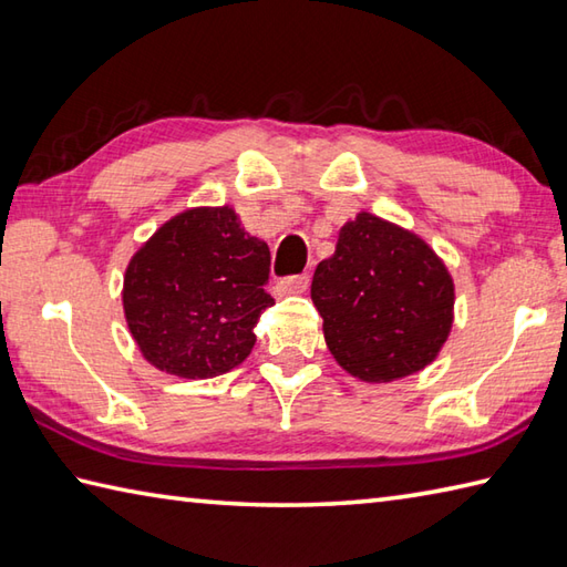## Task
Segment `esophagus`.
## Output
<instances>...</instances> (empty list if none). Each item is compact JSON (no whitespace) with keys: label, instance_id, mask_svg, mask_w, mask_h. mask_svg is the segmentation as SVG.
Returning a JSON list of instances; mask_svg holds the SVG:
<instances>
[{"label":"esophagus","instance_id":"obj_1","mask_svg":"<svg viewBox=\"0 0 567 567\" xmlns=\"http://www.w3.org/2000/svg\"><path fill=\"white\" fill-rule=\"evenodd\" d=\"M309 287V275H290V277H282V280H277L275 285V292L277 297H285V295H302L307 292Z\"/></svg>","mask_w":567,"mask_h":567}]
</instances>
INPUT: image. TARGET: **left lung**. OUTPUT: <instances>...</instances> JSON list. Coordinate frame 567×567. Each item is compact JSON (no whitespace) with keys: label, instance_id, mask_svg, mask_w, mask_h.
<instances>
[{"label":"left lung","instance_id":"8db88e82","mask_svg":"<svg viewBox=\"0 0 567 567\" xmlns=\"http://www.w3.org/2000/svg\"><path fill=\"white\" fill-rule=\"evenodd\" d=\"M311 299L346 372L392 382L424 370L453 327V277L426 240L360 212L317 265Z\"/></svg>","mask_w":567,"mask_h":567}]
</instances>
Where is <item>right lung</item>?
I'll return each mask as SVG.
<instances>
[{
    "label": "right lung",
    "instance_id": "obj_1",
    "mask_svg": "<svg viewBox=\"0 0 567 567\" xmlns=\"http://www.w3.org/2000/svg\"><path fill=\"white\" fill-rule=\"evenodd\" d=\"M270 248L246 234L231 207L173 216L131 258L124 315L143 358L167 375L207 380L240 365L256 323L275 299L265 292Z\"/></svg>",
    "mask_w": 567,
    "mask_h": 567
}]
</instances>
